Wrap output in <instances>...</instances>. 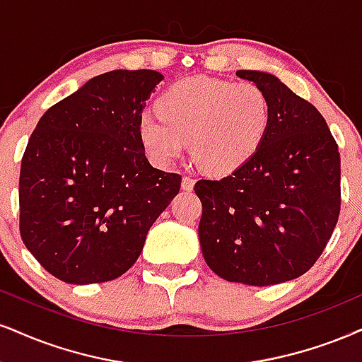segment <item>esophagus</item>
I'll use <instances>...</instances> for the list:
<instances>
[{
  "label": "esophagus",
  "instance_id": "34e87169",
  "mask_svg": "<svg viewBox=\"0 0 362 362\" xmlns=\"http://www.w3.org/2000/svg\"><path fill=\"white\" fill-rule=\"evenodd\" d=\"M181 186L185 191H193L194 188V180L191 176H185L181 181Z\"/></svg>",
  "mask_w": 362,
  "mask_h": 362
}]
</instances>
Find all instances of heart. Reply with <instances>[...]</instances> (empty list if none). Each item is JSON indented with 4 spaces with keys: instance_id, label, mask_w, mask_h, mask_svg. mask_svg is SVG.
I'll use <instances>...</instances> for the list:
<instances>
[{
    "instance_id": "obj_1",
    "label": "heart",
    "mask_w": 362,
    "mask_h": 362,
    "mask_svg": "<svg viewBox=\"0 0 362 362\" xmlns=\"http://www.w3.org/2000/svg\"><path fill=\"white\" fill-rule=\"evenodd\" d=\"M139 117L151 159L168 166L186 141L204 171L226 174L243 166L265 139L272 119L267 93L253 82L196 77L177 82Z\"/></svg>"
}]
</instances>
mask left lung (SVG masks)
<instances>
[{
    "mask_svg": "<svg viewBox=\"0 0 362 362\" xmlns=\"http://www.w3.org/2000/svg\"><path fill=\"white\" fill-rule=\"evenodd\" d=\"M263 88L272 119L243 166L199 180L198 235L208 267L228 282L267 287L317 262L341 211V156L327 122L275 75L238 70Z\"/></svg>",
    "mask_w": 362,
    "mask_h": 362,
    "instance_id": "8db88e82",
    "label": "left lung"
}]
</instances>
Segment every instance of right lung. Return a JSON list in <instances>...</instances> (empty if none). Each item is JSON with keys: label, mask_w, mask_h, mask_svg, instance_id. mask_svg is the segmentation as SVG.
<instances>
[{"label": "right lung", "mask_w": 362, "mask_h": 362, "mask_svg": "<svg viewBox=\"0 0 362 362\" xmlns=\"http://www.w3.org/2000/svg\"><path fill=\"white\" fill-rule=\"evenodd\" d=\"M156 70L88 80L38 120L20 171L21 240L66 284L109 282L131 269L181 176L151 166L139 117Z\"/></svg>", "instance_id": "obj_1"}]
</instances>
